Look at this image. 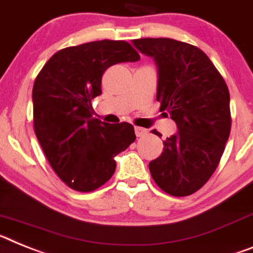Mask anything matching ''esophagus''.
Returning a JSON list of instances; mask_svg holds the SVG:
<instances>
[{"mask_svg":"<svg viewBox=\"0 0 253 253\" xmlns=\"http://www.w3.org/2000/svg\"><path fill=\"white\" fill-rule=\"evenodd\" d=\"M135 133H136V136H144V135H146V133H148V129L146 128H144V127H135Z\"/></svg>","mask_w":253,"mask_h":253,"instance_id":"1","label":"esophagus"}]
</instances>
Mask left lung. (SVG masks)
<instances>
[{
    "instance_id": "1",
    "label": "left lung",
    "mask_w": 253,
    "mask_h": 253,
    "mask_svg": "<svg viewBox=\"0 0 253 253\" xmlns=\"http://www.w3.org/2000/svg\"><path fill=\"white\" fill-rule=\"evenodd\" d=\"M157 65V100L177 125L163 153L149 163L151 177L173 196H188L211 177L230 132L229 91L200 48L169 38L135 39ZM157 135V131H153Z\"/></svg>"
}]
</instances>
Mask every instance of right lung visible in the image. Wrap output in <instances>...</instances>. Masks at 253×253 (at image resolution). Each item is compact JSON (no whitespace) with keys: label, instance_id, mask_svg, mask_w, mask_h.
I'll use <instances>...</instances> for the list:
<instances>
[{"label":"right lung","instance_id":"add662e5","mask_svg":"<svg viewBox=\"0 0 253 253\" xmlns=\"http://www.w3.org/2000/svg\"><path fill=\"white\" fill-rule=\"evenodd\" d=\"M139 60L125 41L90 42L58 50L35 79V135L50 167L72 190L103 186L116 170L114 157L135 141L131 124L94 118L91 99L102 94V75L109 66Z\"/></svg>","mask_w":253,"mask_h":253}]
</instances>
